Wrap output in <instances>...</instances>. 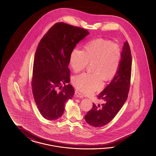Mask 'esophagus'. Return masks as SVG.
<instances>
[{"mask_svg":"<svg viewBox=\"0 0 156 156\" xmlns=\"http://www.w3.org/2000/svg\"><path fill=\"white\" fill-rule=\"evenodd\" d=\"M75 95L77 97H78V98H83V94H82L81 93H80L79 91H78V90H75Z\"/></svg>","mask_w":156,"mask_h":156,"instance_id":"esophagus-1","label":"esophagus"}]
</instances>
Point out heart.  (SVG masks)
Returning a JSON list of instances; mask_svg holds the SVG:
<instances>
[{"instance_id": "obj_1", "label": "heart", "mask_w": 156, "mask_h": 156, "mask_svg": "<svg viewBox=\"0 0 156 156\" xmlns=\"http://www.w3.org/2000/svg\"><path fill=\"white\" fill-rule=\"evenodd\" d=\"M121 49L118 45L108 40H97L85 46V51L76 48L70 56L69 64L78 73L92 63L93 74L83 73L73 77L75 87L86 94H91L103 86V80L112 79L117 73L121 59Z\"/></svg>"}]
</instances>
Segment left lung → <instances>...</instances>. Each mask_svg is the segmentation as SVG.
<instances>
[{
    "instance_id": "left-lung-1",
    "label": "left lung",
    "mask_w": 156,
    "mask_h": 156,
    "mask_svg": "<svg viewBox=\"0 0 156 156\" xmlns=\"http://www.w3.org/2000/svg\"><path fill=\"white\" fill-rule=\"evenodd\" d=\"M132 73V55L128 42L122 48L118 71L111 83L99 94L98 98L103 99L101 106L93 103L92 108L85 116L90 126L99 127L109 123L126 102L129 91Z\"/></svg>"
}]
</instances>
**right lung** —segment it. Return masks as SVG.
Masks as SVG:
<instances>
[{
	"label": "right lung",
	"instance_id": "add662e5",
	"mask_svg": "<svg viewBox=\"0 0 156 156\" xmlns=\"http://www.w3.org/2000/svg\"><path fill=\"white\" fill-rule=\"evenodd\" d=\"M89 34L81 27L57 23L38 45L31 86L35 102L45 119L61 117L66 102L74 96V89L69 83L70 56L76 45Z\"/></svg>",
	"mask_w": 156,
	"mask_h": 156
}]
</instances>
